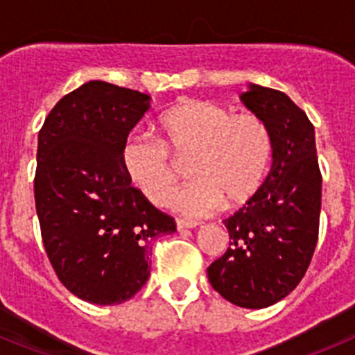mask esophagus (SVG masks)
Segmentation results:
<instances>
[{"instance_id":"1","label":"esophagus","mask_w":355,"mask_h":355,"mask_svg":"<svg viewBox=\"0 0 355 355\" xmlns=\"http://www.w3.org/2000/svg\"><path fill=\"white\" fill-rule=\"evenodd\" d=\"M175 225H178V229H190V227H196L197 225V222H193V220H187V218H178V220H175Z\"/></svg>"}]
</instances>
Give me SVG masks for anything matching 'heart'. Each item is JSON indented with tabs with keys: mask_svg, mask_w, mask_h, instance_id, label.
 Wrapping results in <instances>:
<instances>
[{
	"mask_svg": "<svg viewBox=\"0 0 355 355\" xmlns=\"http://www.w3.org/2000/svg\"><path fill=\"white\" fill-rule=\"evenodd\" d=\"M158 140L130 137L121 150L122 168L140 193L156 206L171 200L178 183L174 158H190L193 180L175 196L188 215L238 208L261 190L270 171L274 139L261 115L233 114L205 99H183L156 121Z\"/></svg>",
	"mask_w": 355,
	"mask_h": 355,
	"instance_id": "obj_1",
	"label": "heart"
}]
</instances>
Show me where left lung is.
Masks as SVG:
<instances>
[{"label": "left lung", "mask_w": 355, "mask_h": 355, "mask_svg": "<svg viewBox=\"0 0 355 355\" xmlns=\"http://www.w3.org/2000/svg\"><path fill=\"white\" fill-rule=\"evenodd\" d=\"M241 101L270 128L274 163L261 190L224 220L229 247L208 266V279L231 304L261 309L291 293L311 263L322 172L315 128L286 94L250 85Z\"/></svg>", "instance_id": "left-lung-1"}]
</instances>
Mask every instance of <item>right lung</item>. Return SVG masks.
<instances>
[{
	"label": "right lung",
	"mask_w": 355,
	"mask_h": 355,
	"mask_svg": "<svg viewBox=\"0 0 355 355\" xmlns=\"http://www.w3.org/2000/svg\"><path fill=\"white\" fill-rule=\"evenodd\" d=\"M149 99L89 81L62 97L39 131L33 190L44 249L60 283L90 304L130 300L149 277L155 240L175 231L122 168V146Z\"/></svg>",
	"instance_id": "right-lung-1"
}]
</instances>
